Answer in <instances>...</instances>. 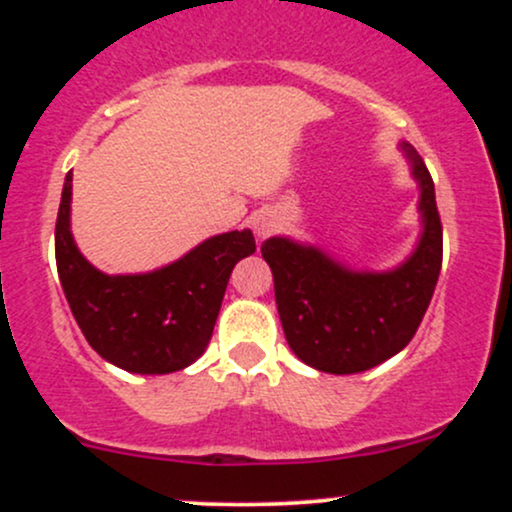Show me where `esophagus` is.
<instances>
[{
  "mask_svg": "<svg viewBox=\"0 0 512 512\" xmlns=\"http://www.w3.org/2000/svg\"><path fill=\"white\" fill-rule=\"evenodd\" d=\"M274 228H276V219L274 214H269V211H262V214H257L255 219H252V231L257 233V238L269 236Z\"/></svg>",
  "mask_w": 512,
  "mask_h": 512,
  "instance_id": "34e87169",
  "label": "esophagus"
}]
</instances>
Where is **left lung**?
<instances>
[{
    "mask_svg": "<svg viewBox=\"0 0 512 512\" xmlns=\"http://www.w3.org/2000/svg\"><path fill=\"white\" fill-rule=\"evenodd\" d=\"M419 182L424 221L419 245L390 272H354L315 245L269 238L262 257L274 276L281 327L291 351L322 373H361L411 342L436 291L443 264V226L424 158L402 142Z\"/></svg>",
    "mask_w": 512,
    "mask_h": 512,
    "instance_id": "8db88e82",
    "label": "left lung"
}]
</instances>
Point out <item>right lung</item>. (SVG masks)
I'll use <instances>...</instances> for the list:
<instances>
[{
	"instance_id": "add662e5",
	"label": "right lung",
	"mask_w": 512,
	"mask_h": 512,
	"mask_svg": "<svg viewBox=\"0 0 512 512\" xmlns=\"http://www.w3.org/2000/svg\"><path fill=\"white\" fill-rule=\"evenodd\" d=\"M69 211L72 173L64 178L57 211V274L93 351L127 373L142 375L175 373L195 363L214 332L233 267L255 252L252 231L204 240L156 272L110 276L76 248Z\"/></svg>"
}]
</instances>
